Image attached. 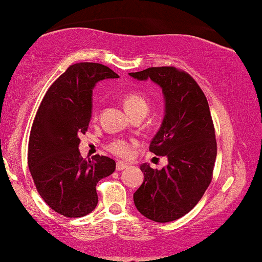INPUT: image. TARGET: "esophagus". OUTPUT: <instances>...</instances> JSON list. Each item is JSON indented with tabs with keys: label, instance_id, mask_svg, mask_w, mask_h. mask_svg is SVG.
<instances>
[{
	"label": "esophagus",
	"instance_id": "obj_1",
	"mask_svg": "<svg viewBox=\"0 0 262 262\" xmlns=\"http://www.w3.org/2000/svg\"><path fill=\"white\" fill-rule=\"evenodd\" d=\"M126 168H127L126 163H124V162H117V165H116L117 171H122V170L126 169Z\"/></svg>",
	"mask_w": 262,
	"mask_h": 262
}]
</instances>
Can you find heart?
<instances>
[{
    "label": "heart",
    "mask_w": 262,
    "mask_h": 262,
    "mask_svg": "<svg viewBox=\"0 0 262 262\" xmlns=\"http://www.w3.org/2000/svg\"><path fill=\"white\" fill-rule=\"evenodd\" d=\"M124 108L130 116H134L136 112L140 110H147V101L143 96L138 93H127L123 98ZM137 145L136 140H124V139H116L108 145V150L116 156L119 157H128L134 150V147Z\"/></svg>",
    "instance_id": "1"
}]
</instances>
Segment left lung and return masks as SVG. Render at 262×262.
Segmentation results:
<instances>
[{
  "label": "left lung",
  "instance_id": "obj_1",
  "mask_svg": "<svg viewBox=\"0 0 262 262\" xmlns=\"http://www.w3.org/2000/svg\"><path fill=\"white\" fill-rule=\"evenodd\" d=\"M162 89L164 117L150 143V151L165 156L161 170L144 163V181L134 194L138 211L155 222L182 217L202 199L210 184L216 159V139L207 98L196 81L175 67H150L128 73Z\"/></svg>",
  "mask_w": 262,
  "mask_h": 262
}]
</instances>
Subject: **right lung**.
<instances>
[{"label": "right lung", "mask_w": 262, "mask_h": 262, "mask_svg": "<svg viewBox=\"0 0 262 262\" xmlns=\"http://www.w3.org/2000/svg\"><path fill=\"white\" fill-rule=\"evenodd\" d=\"M119 75L101 63L80 62L67 68L45 94L30 130L28 166L36 190L53 210L82 217L98 203L97 183L115 171L112 158L79 152V136L92 117L98 81Z\"/></svg>", "instance_id": "add662e5"}]
</instances>
